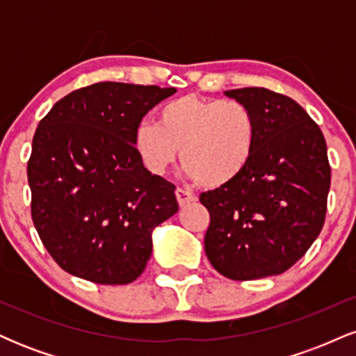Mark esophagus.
Returning <instances> with one entry per match:
<instances>
[{"label": "esophagus", "instance_id": "obj_1", "mask_svg": "<svg viewBox=\"0 0 356 356\" xmlns=\"http://www.w3.org/2000/svg\"><path fill=\"white\" fill-rule=\"evenodd\" d=\"M175 197H177L179 206H186V204H189V202L194 201L195 195L192 194V192L186 191V189H177V191H175Z\"/></svg>", "mask_w": 356, "mask_h": 356}]
</instances>
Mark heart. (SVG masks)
<instances>
[{
	"instance_id": "heart-1",
	"label": "heart",
	"mask_w": 356,
	"mask_h": 356,
	"mask_svg": "<svg viewBox=\"0 0 356 356\" xmlns=\"http://www.w3.org/2000/svg\"><path fill=\"white\" fill-rule=\"evenodd\" d=\"M256 138V117L246 104L189 93L162 105L157 124L140 122L134 149L142 164L159 175L174 164L181 149L187 177L216 189L246 170Z\"/></svg>"
}]
</instances>
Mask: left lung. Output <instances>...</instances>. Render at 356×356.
Segmentation results:
<instances>
[{"instance_id":"1","label":"left lung","mask_w":356,"mask_h":356,"mask_svg":"<svg viewBox=\"0 0 356 356\" xmlns=\"http://www.w3.org/2000/svg\"><path fill=\"white\" fill-rule=\"evenodd\" d=\"M224 93L252 110L257 138L246 170L199 197L211 216L206 256L229 280L281 275L325 224L332 182L325 137L289 97L259 87Z\"/></svg>"}]
</instances>
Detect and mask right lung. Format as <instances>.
<instances>
[{
    "label": "right lung",
    "mask_w": 356,
    "mask_h": 356,
    "mask_svg": "<svg viewBox=\"0 0 356 356\" xmlns=\"http://www.w3.org/2000/svg\"><path fill=\"white\" fill-rule=\"evenodd\" d=\"M175 88L100 81L56 102L38 124L28 184L43 246L73 276L129 284L152 254V231L179 211L175 186L145 169L134 132Z\"/></svg>",
    "instance_id": "obj_1"
}]
</instances>
